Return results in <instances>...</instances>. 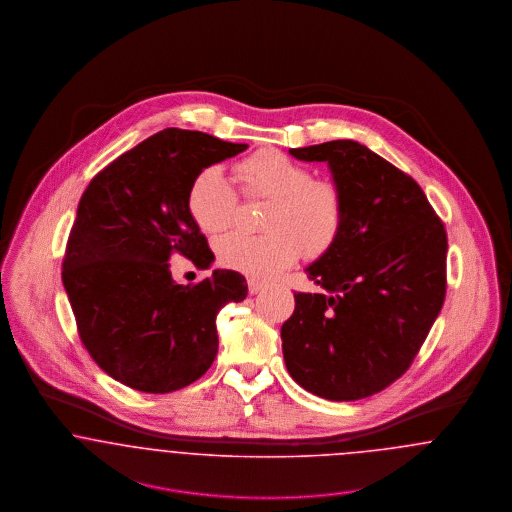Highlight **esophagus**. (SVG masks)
I'll return each instance as SVG.
<instances>
[{"label":"esophagus","instance_id":"obj_1","mask_svg":"<svg viewBox=\"0 0 512 512\" xmlns=\"http://www.w3.org/2000/svg\"><path fill=\"white\" fill-rule=\"evenodd\" d=\"M266 289V285L262 283V281H258V279H248V293L250 295H258L260 291H264Z\"/></svg>","mask_w":512,"mask_h":512}]
</instances>
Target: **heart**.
I'll return each mask as SVG.
<instances>
[{"label": "heart", "instance_id": "heart-1", "mask_svg": "<svg viewBox=\"0 0 512 512\" xmlns=\"http://www.w3.org/2000/svg\"><path fill=\"white\" fill-rule=\"evenodd\" d=\"M246 198H266L264 235L229 233L216 243L217 260L258 279H271L291 268L300 254L320 256L337 241L345 200L329 179L277 150H262L235 167ZM237 192L219 167L202 169L190 183L187 210L194 225L206 233L225 231L237 212Z\"/></svg>", "mask_w": 512, "mask_h": 512}]
</instances>
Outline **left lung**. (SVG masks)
<instances>
[{"mask_svg": "<svg viewBox=\"0 0 512 512\" xmlns=\"http://www.w3.org/2000/svg\"><path fill=\"white\" fill-rule=\"evenodd\" d=\"M325 162L343 192L337 241L306 268L325 289L295 293L283 323L291 377L327 401H358L410 368L441 312L447 233L420 185L354 140L291 148Z\"/></svg>", "mask_w": 512, "mask_h": 512, "instance_id": "left-lung-1", "label": "left lung"}]
</instances>
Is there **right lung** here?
<instances>
[{"label":"right lung","mask_w":512,"mask_h":512,"mask_svg":"<svg viewBox=\"0 0 512 512\" xmlns=\"http://www.w3.org/2000/svg\"><path fill=\"white\" fill-rule=\"evenodd\" d=\"M248 144L163 129L104 167L84 190L63 258L82 345L115 381L171 393L204 376L217 354V312L246 298L239 271L196 285L171 277L181 254L198 269L214 252L187 210L192 179Z\"/></svg>","instance_id":"add662e5"}]
</instances>
